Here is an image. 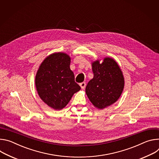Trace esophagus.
Returning a JSON list of instances; mask_svg holds the SVG:
<instances>
[{
    "label": "esophagus",
    "mask_w": 159,
    "mask_h": 159,
    "mask_svg": "<svg viewBox=\"0 0 159 159\" xmlns=\"http://www.w3.org/2000/svg\"><path fill=\"white\" fill-rule=\"evenodd\" d=\"M80 86H81V89L82 90H84V89H85V86H86V83H85V82L81 83L80 84Z\"/></svg>",
    "instance_id": "1"
}]
</instances>
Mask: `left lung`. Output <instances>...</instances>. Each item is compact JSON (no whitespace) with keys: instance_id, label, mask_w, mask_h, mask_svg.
I'll use <instances>...</instances> for the list:
<instances>
[{"instance_id":"8db88e82","label":"left lung","mask_w":159,"mask_h":159,"mask_svg":"<svg viewBox=\"0 0 159 159\" xmlns=\"http://www.w3.org/2000/svg\"><path fill=\"white\" fill-rule=\"evenodd\" d=\"M93 78L86 87V93L93 106L103 109L118 100L125 88V78L112 57L92 61Z\"/></svg>"}]
</instances>
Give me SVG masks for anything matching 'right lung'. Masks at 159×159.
I'll return each mask as SVG.
<instances>
[{"mask_svg": "<svg viewBox=\"0 0 159 159\" xmlns=\"http://www.w3.org/2000/svg\"><path fill=\"white\" fill-rule=\"evenodd\" d=\"M70 57L64 52H55L45 58L35 76L34 83L39 96L48 107L60 111L73 95L81 90L75 81L70 69Z\"/></svg>", "mask_w": 159, "mask_h": 159, "instance_id": "right-lung-1", "label": "right lung"}]
</instances>
